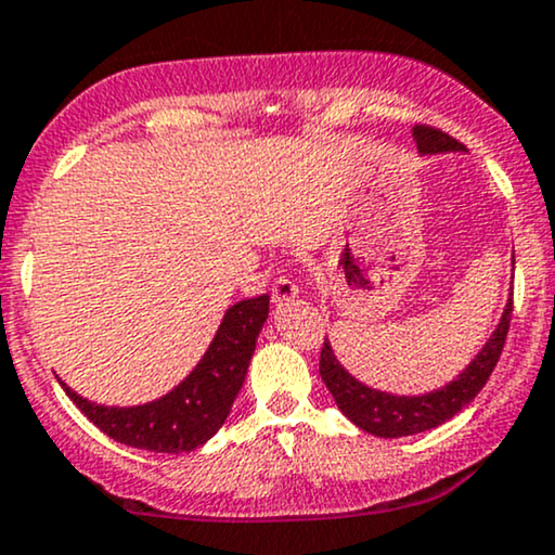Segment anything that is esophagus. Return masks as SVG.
Listing matches in <instances>:
<instances>
[{
    "label": "esophagus",
    "mask_w": 555,
    "mask_h": 555,
    "mask_svg": "<svg viewBox=\"0 0 555 555\" xmlns=\"http://www.w3.org/2000/svg\"><path fill=\"white\" fill-rule=\"evenodd\" d=\"M299 295V286L292 282V279L286 276H279L276 282H273V289H271V299L273 305H284L289 302V299H295Z\"/></svg>",
    "instance_id": "obj_1"
}]
</instances>
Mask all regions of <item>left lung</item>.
<instances>
[{
  "mask_svg": "<svg viewBox=\"0 0 555 555\" xmlns=\"http://www.w3.org/2000/svg\"><path fill=\"white\" fill-rule=\"evenodd\" d=\"M413 142L422 157L447 155V152H463V144L447 137L444 131L431 129V126H413ZM512 320V292L506 297L504 312L499 318L496 328L486 338L476 357L465 364V370L450 383L429 392H418V396H398V392H385L377 387L359 383L346 366L338 362L336 351L328 338H325L323 351H320V377L325 387L331 390L333 400L341 409V413L359 429L375 437L398 439L411 437V434H422L437 429L452 416H457L473 398L483 390L486 379L491 377L493 366L502 357L506 331H509Z\"/></svg>",
  "mask_w": 555,
  "mask_h": 555,
  "instance_id": "8db88e82",
  "label": "left lung"
}]
</instances>
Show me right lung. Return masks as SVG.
I'll return each instance as SVG.
<instances>
[{"label": "right lung", "instance_id": "obj_1", "mask_svg": "<svg viewBox=\"0 0 555 555\" xmlns=\"http://www.w3.org/2000/svg\"><path fill=\"white\" fill-rule=\"evenodd\" d=\"M269 318V297L243 299L224 312L209 349L170 392L139 405H100L64 387L72 403L111 439L126 447L180 455L222 429L248 375L258 333Z\"/></svg>", "mask_w": 555, "mask_h": 555}]
</instances>
